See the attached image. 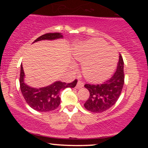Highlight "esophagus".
I'll use <instances>...</instances> for the list:
<instances>
[{
	"label": "esophagus",
	"instance_id": "esophagus-1",
	"mask_svg": "<svg viewBox=\"0 0 148 148\" xmlns=\"http://www.w3.org/2000/svg\"><path fill=\"white\" fill-rule=\"evenodd\" d=\"M84 86V82H83L82 81H78V83H77V84H76V88H78V89H79V88H83Z\"/></svg>",
	"mask_w": 148,
	"mask_h": 148
}]
</instances>
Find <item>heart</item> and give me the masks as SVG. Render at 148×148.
I'll use <instances>...</instances> for the list:
<instances>
[{"instance_id":"1","label":"heart","mask_w":148,"mask_h":148,"mask_svg":"<svg viewBox=\"0 0 148 148\" xmlns=\"http://www.w3.org/2000/svg\"><path fill=\"white\" fill-rule=\"evenodd\" d=\"M101 40H91L79 46L74 51L76 60L82 62V72L91 82H101L108 79L114 70L117 55Z\"/></svg>"}]
</instances>
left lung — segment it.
<instances>
[{
	"mask_svg": "<svg viewBox=\"0 0 148 148\" xmlns=\"http://www.w3.org/2000/svg\"><path fill=\"white\" fill-rule=\"evenodd\" d=\"M124 83V62L120 53L116 70L109 79L101 84H85L84 87L90 92L89 98L84 103L85 108L92 113L106 111L118 101Z\"/></svg>",
	"mask_w": 148,
	"mask_h": 148,
	"instance_id": "1",
	"label": "left lung"
}]
</instances>
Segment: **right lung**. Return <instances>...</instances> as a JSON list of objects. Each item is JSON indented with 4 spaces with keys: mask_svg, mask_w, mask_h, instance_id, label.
Here are the masks:
<instances>
[{
    "mask_svg": "<svg viewBox=\"0 0 148 148\" xmlns=\"http://www.w3.org/2000/svg\"><path fill=\"white\" fill-rule=\"evenodd\" d=\"M62 37L60 33H47L37 38L33 42L40 40H53ZM75 79L72 83L66 84L61 81H56L50 86L40 88L30 87L24 83V72L23 66L21 65L19 83L20 88L23 97L29 106L34 110L40 112H49L55 110L59 106L60 97L59 92L66 88H74L77 84Z\"/></svg>",
    "mask_w": 148,
    "mask_h": 148,
    "instance_id": "obj_1",
    "label": "right lung"
}]
</instances>
